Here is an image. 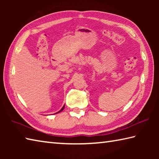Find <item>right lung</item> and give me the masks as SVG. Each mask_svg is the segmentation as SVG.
Wrapping results in <instances>:
<instances>
[{"mask_svg":"<svg viewBox=\"0 0 159 159\" xmlns=\"http://www.w3.org/2000/svg\"><path fill=\"white\" fill-rule=\"evenodd\" d=\"M64 107H62V108H61V110H60V111H58L57 113H59V112H60V111H62V110L64 109Z\"/></svg>","mask_w":159,"mask_h":159,"instance_id":"1","label":"right lung"}]
</instances>
